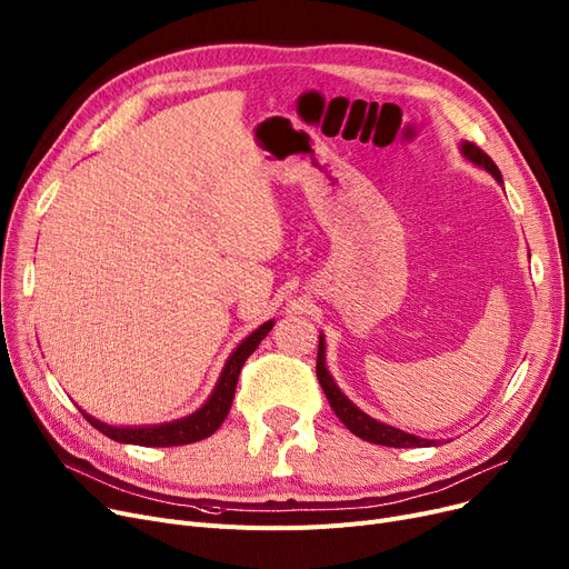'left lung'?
<instances>
[{"instance_id":"1","label":"left lung","mask_w":569,"mask_h":569,"mask_svg":"<svg viewBox=\"0 0 569 569\" xmlns=\"http://www.w3.org/2000/svg\"><path fill=\"white\" fill-rule=\"evenodd\" d=\"M461 154L472 161L475 166L485 168L487 172H491L498 182L502 184V174L498 170V166L491 161L489 154H485L480 147L472 144V142H461ZM316 376H318V382L322 387V392L327 397V401H330L332 410L337 412L339 420L346 425V429L350 433H355L357 438H362L367 442H376V445H387V447H429V445H436V440H427V438H420V436H412V433H406L401 429H395L390 425H382L378 420H373V417H369L367 412H362L360 408H357L341 390L337 387L335 378L330 376V371H327V365H325V337L320 335V341H318V362H316Z\"/></svg>"}]
</instances>
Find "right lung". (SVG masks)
Listing matches in <instances>:
<instances>
[{"instance_id": "1", "label": "right lung", "mask_w": 569, "mask_h": 569, "mask_svg": "<svg viewBox=\"0 0 569 569\" xmlns=\"http://www.w3.org/2000/svg\"><path fill=\"white\" fill-rule=\"evenodd\" d=\"M272 327H274V320H267L232 350V355L228 357V362L219 376V382L214 387L212 397L204 401L202 408L182 417V420L154 425V427H112V425L97 420V417H92V415H87L82 408H80V412H82V417H87L89 425L117 442L142 445V447H172V445L198 442L207 436H212L223 425V420L230 412V406H232L239 371H242L247 357L258 348V343L269 335Z\"/></svg>"}]
</instances>
